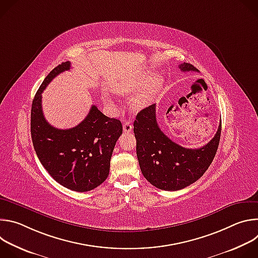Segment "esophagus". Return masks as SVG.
I'll use <instances>...</instances> for the list:
<instances>
[{
  "instance_id": "34e87169",
  "label": "esophagus",
  "mask_w": 258,
  "mask_h": 258,
  "mask_svg": "<svg viewBox=\"0 0 258 258\" xmlns=\"http://www.w3.org/2000/svg\"><path fill=\"white\" fill-rule=\"evenodd\" d=\"M122 128L124 133H131L133 131V124L130 121H125L122 125Z\"/></svg>"
}]
</instances>
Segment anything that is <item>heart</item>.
Instances as JSON below:
<instances>
[{"label": "heart", "instance_id": "heart-1", "mask_svg": "<svg viewBox=\"0 0 258 258\" xmlns=\"http://www.w3.org/2000/svg\"><path fill=\"white\" fill-rule=\"evenodd\" d=\"M161 86V79L155 76L147 83H145V81L122 83L116 87V93L123 96H128L135 92V94L130 99V103L135 109H143L150 104L157 92L160 90Z\"/></svg>", "mask_w": 258, "mask_h": 258}]
</instances>
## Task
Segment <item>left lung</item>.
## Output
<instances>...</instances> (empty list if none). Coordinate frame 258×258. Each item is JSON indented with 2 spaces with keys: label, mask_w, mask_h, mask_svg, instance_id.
Wrapping results in <instances>:
<instances>
[{
  "label": "left lung",
  "mask_w": 258,
  "mask_h": 258,
  "mask_svg": "<svg viewBox=\"0 0 258 258\" xmlns=\"http://www.w3.org/2000/svg\"><path fill=\"white\" fill-rule=\"evenodd\" d=\"M181 71H198L190 63H181ZM155 104L140 111L134 122L137 157L143 175L160 190L177 191L199 179L211 164L222 133V121L215 136L197 149L183 148L159 128Z\"/></svg>",
  "instance_id": "obj_1"
}]
</instances>
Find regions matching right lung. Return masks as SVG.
I'll return each instance as SVG.
<instances>
[{
	"label": "right lung",
	"mask_w": 258,
	"mask_h": 258,
	"mask_svg": "<svg viewBox=\"0 0 258 258\" xmlns=\"http://www.w3.org/2000/svg\"><path fill=\"white\" fill-rule=\"evenodd\" d=\"M70 67L69 61L59 64L36 92L31 105V140L41 163L57 182L72 191L88 192L108 177L122 124L104 115L95 105L87 117L72 128L59 130L46 120L42 93L54 78Z\"/></svg>",
	"instance_id": "right-lung-1"
}]
</instances>
